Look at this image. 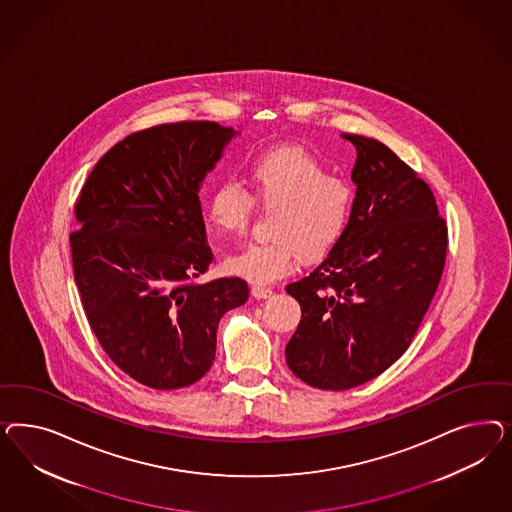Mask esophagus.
Instances as JSON below:
<instances>
[{"instance_id": "1", "label": "esophagus", "mask_w": 512, "mask_h": 512, "mask_svg": "<svg viewBox=\"0 0 512 512\" xmlns=\"http://www.w3.org/2000/svg\"><path fill=\"white\" fill-rule=\"evenodd\" d=\"M251 293L255 298H268V296H272V289L270 287H264V285H253V289H251Z\"/></svg>"}]
</instances>
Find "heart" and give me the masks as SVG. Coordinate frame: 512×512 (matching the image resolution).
Returning <instances> with one entry per match:
<instances>
[{"instance_id": "1", "label": "heart", "mask_w": 512, "mask_h": 512, "mask_svg": "<svg viewBox=\"0 0 512 512\" xmlns=\"http://www.w3.org/2000/svg\"><path fill=\"white\" fill-rule=\"evenodd\" d=\"M246 178L249 193L234 182L217 187L208 208L210 221L219 233H244L253 198L261 208L272 210V240L231 255L225 263L231 274L263 285L291 272L298 257L313 261L336 246L353 195L341 178L325 174L319 159L300 148H279L257 157Z\"/></svg>"}]
</instances>
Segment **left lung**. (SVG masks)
Masks as SVG:
<instances>
[{"label":"left lung","mask_w":512,"mask_h":512,"mask_svg":"<svg viewBox=\"0 0 512 512\" xmlns=\"http://www.w3.org/2000/svg\"><path fill=\"white\" fill-rule=\"evenodd\" d=\"M341 139L357 148L351 216L325 261L285 289L302 310L287 366L321 390L358 387L402 357L447 257V225L428 184L383 142Z\"/></svg>","instance_id":"obj_1"}]
</instances>
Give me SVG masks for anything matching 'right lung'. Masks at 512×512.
Masks as SVG:
<instances>
[{"instance_id": "obj_1", "label": "right lung", "mask_w": 512, "mask_h": 512, "mask_svg": "<svg viewBox=\"0 0 512 512\" xmlns=\"http://www.w3.org/2000/svg\"><path fill=\"white\" fill-rule=\"evenodd\" d=\"M238 135L214 122L157 125L125 137L93 167L71 234L75 281L95 338L146 387H187L210 370L223 313L248 283H193L212 263L202 182Z\"/></svg>"}]
</instances>
